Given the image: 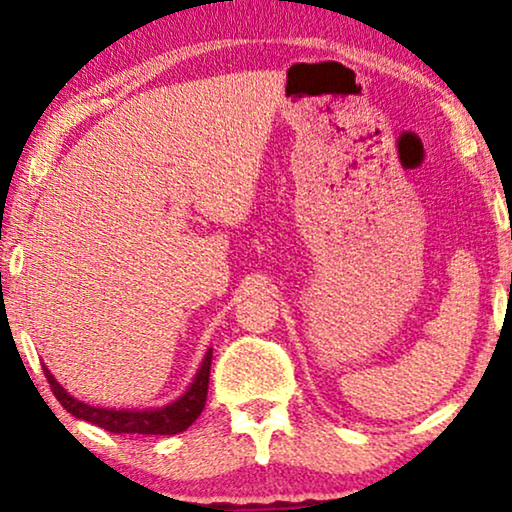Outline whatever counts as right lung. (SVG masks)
Returning a JSON list of instances; mask_svg holds the SVG:
<instances>
[{
    "label": "right lung",
    "mask_w": 512,
    "mask_h": 512,
    "mask_svg": "<svg viewBox=\"0 0 512 512\" xmlns=\"http://www.w3.org/2000/svg\"><path fill=\"white\" fill-rule=\"evenodd\" d=\"M209 368H212V349H207L198 373H195L191 387L181 394L177 401L153 410H114V408H97V405L83 403L72 394H67L65 387L55 380L51 370L44 366L46 380L51 384L55 398L62 408L72 412L76 419L100 426L111 433H142V436H174V433L186 431L195 419L200 417L207 401L209 387Z\"/></svg>",
    "instance_id": "right-lung-1"
}]
</instances>
